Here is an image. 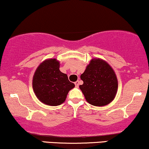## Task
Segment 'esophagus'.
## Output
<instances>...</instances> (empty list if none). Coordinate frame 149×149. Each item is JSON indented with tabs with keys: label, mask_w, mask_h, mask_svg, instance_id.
Here are the masks:
<instances>
[{
	"label": "esophagus",
	"mask_w": 149,
	"mask_h": 149,
	"mask_svg": "<svg viewBox=\"0 0 149 149\" xmlns=\"http://www.w3.org/2000/svg\"><path fill=\"white\" fill-rule=\"evenodd\" d=\"M74 85H75V87H79V81H76V82L74 83Z\"/></svg>",
	"instance_id": "esophagus-1"
}]
</instances>
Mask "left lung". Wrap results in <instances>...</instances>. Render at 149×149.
Masks as SVG:
<instances>
[{
    "label": "left lung",
    "instance_id": "8db88e82",
    "mask_svg": "<svg viewBox=\"0 0 149 149\" xmlns=\"http://www.w3.org/2000/svg\"><path fill=\"white\" fill-rule=\"evenodd\" d=\"M83 84L81 90L87 102L96 107H102L115 98L118 82L113 68L105 61L93 59L81 75Z\"/></svg>",
    "mask_w": 149,
    "mask_h": 149
}]
</instances>
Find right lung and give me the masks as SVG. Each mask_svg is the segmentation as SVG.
<instances>
[{"mask_svg":"<svg viewBox=\"0 0 149 149\" xmlns=\"http://www.w3.org/2000/svg\"><path fill=\"white\" fill-rule=\"evenodd\" d=\"M32 87L40 102L58 106L65 101L74 84L68 80L67 74L60 70V62L56 59H49L42 62L36 70Z\"/></svg>","mask_w":149,"mask_h":149,"instance_id":"add662e5","label":"right lung"}]
</instances>
